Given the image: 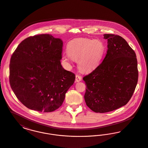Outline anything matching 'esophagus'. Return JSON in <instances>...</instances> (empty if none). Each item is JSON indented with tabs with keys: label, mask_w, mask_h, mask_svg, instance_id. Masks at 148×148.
I'll use <instances>...</instances> for the list:
<instances>
[{
	"label": "esophagus",
	"mask_w": 148,
	"mask_h": 148,
	"mask_svg": "<svg viewBox=\"0 0 148 148\" xmlns=\"http://www.w3.org/2000/svg\"><path fill=\"white\" fill-rule=\"evenodd\" d=\"M82 78L81 77V76H80V75H79L77 74L75 75V80H76L77 82H80L82 80Z\"/></svg>",
	"instance_id": "esophagus-1"
}]
</instances>
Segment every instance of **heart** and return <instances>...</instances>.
<instances>
[{
    "mask_svg": "<svg viewBox=\"0 0 148 148\" xmlns=\"http://www.w3.org/2000/svg\"><path fill=\"white\" fill-rule=\"evenodd\" d=\"M104 42L99 39L80 38L71 40L66 46L67 56H63L62 61L69 63L70 58L77 61L79 69L89 71L101 62L105 53Z\"/></svg>",
    "mask_w": 148,
    "mask_h": 148,
    "instance_id": "obj_1",
    "label": "heart"
}]
</instances>
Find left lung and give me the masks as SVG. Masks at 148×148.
<instances>
[{
  "mask_svg": "<svg viewBox=\"0 0 148 148\" xmlns=\"http://www.w3.org/2000/svg\"><path fill=\"white\" fill-rule=\"evenodd\" d=\"M108 50L102 63L83 80L86 85V106L95 113L112 112L126 105L138 83V71L134 50L121 36L104 34Z\"/></svg>",
  "mask_w": 148,
  "mask_h": 148,
  "instance_id": "8db88e82",
  "label": "left lung"
}]
</instances>
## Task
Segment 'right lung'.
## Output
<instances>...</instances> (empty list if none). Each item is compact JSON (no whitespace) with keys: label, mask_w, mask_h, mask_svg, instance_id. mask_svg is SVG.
Wrapping results in <instances>:
<instances>
[{"label":"right lung","mask_w":148,"mask_h":148,"mask_svg":"<svg viewBox=\"0 0 148 148\" xmlns=\"http://www.w3.org/2000/svg\"><path fill=\"white\" fill-rule=\"evenodd\" d=\"M63 41L50 34L30 36L11 57L9 82L16 98L29 109L51 112L63 103L75 76L62 67Z\"/></svg>","instance_id":"add662e5"}]
</instances>
